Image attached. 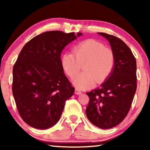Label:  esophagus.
<instances>
[{
  "label": "esophagus",
  "mask_w": 150,
  "mask_h": 150,
  "mask_svg": "<svg viewBox=\"0 0 150 150\" xmlns=\"http://www.w3.org/2000/svg\"><path fill=\"white\" fill-rule=\"evenodd\" d=\"M75 93L76 94V95H81V94H82V92H81V91L80 90H79L78 88H75Z\"/></svg>",
  "instance_id": "34e87169"
}]
</instances>
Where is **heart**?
I'll list each match as a JSON object with an SVG mask.
<instances>
[{"label":"heart","mask_w":150,"mask_h":150,"mask_svg":"<svg viewBox=\"0 0 150 150\" xmlns=\"http://www.w3.org/2000/svg\"><path fill=\"white\" fill-rule=\"evenodd\" d=\"M73 52L63 54L62 63L65 73L71 79L79 74L83 65L84 72L74 81L77 87L86 88L92 86L95 81L103 83L112 72L115 55L102 43L87 40L76 45Z\"/></svg>","instance_id":"heart-1"}]
</instances>
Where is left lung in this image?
I'll list each match as a JSON object with an SVG mask.
<instances>
[{
	"mask_svg": "<svg viewBox=\"0 0 150 150\" xmlns=\"http://www.w3.org/2000/svg\"><path fill=\"white\" fill-rule=\"evenodd\" d=\"M98 34L110 43L115 55V66L99 87L87 93L89 103L86 115L93 125L108 129L122 122L130 110L137 88L136 61L122 40L106 33Z\"/></svg>",
	"mask_w": 150,
	"mask_h": 150,
	"instance_id": "8db88e82",
	"label": "left lung"
}]
</instances>
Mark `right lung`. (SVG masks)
Masks as SVG:
<instances>
[{
  "mask_svg": "<svg viewBox=\"0 0 150 150\" xmlns=\"http://www.w3.org/2000/svg\"><path fill=\"white\" fill-rule=\"evenodd\" d=\"M81 35L45 32L22 49L13 67L12 93L19 115L29 126L44 130L59 121L75 91L63 73L61 54Z\"/></svg>",
  "mask_w": 150,
  "mask_h": 150,
  "instance_id": "add662e5",
  "label": "right lung"
}]
</instances>
